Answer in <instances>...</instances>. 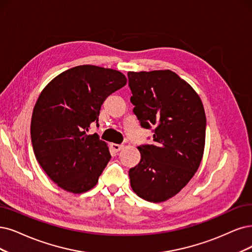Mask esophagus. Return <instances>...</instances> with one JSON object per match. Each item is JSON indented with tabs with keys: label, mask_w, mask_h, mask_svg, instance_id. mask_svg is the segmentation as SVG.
Here are the masks:
<instances>
[{
	"label": "esophagus",
	"mask_w": 252,
	"mask_h": 252,
	"mask_svg": "<svg viewBox=\"0 0 252 252\" xmlns=\"http://www.w3.org/2000/svg\"><path fill=\"white\" fill-rule=\"evenodd\" d=\"M123 147H124L123 144H115V143H112V144H111V148H112V150H113L114 152H119Z\"/></svg>",
	"instance_id": "34e87169"
}]
</instances>
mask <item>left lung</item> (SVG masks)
<instances>
[{
	"mask_svg": "<svg viewBox=\"0 0 252 252\" xmlns=\"http://www.w3.org/2000/svg\"><path fill=\"white\" fill-rule=\"evenodd\" d=\"M134 114L144 128L155 127L154 143L138 146L141 160L129 169L133 191L162 202L178 194L200 165L207 118L195 90L175 72L128 71Z\"/></svg>",
	"mask_w": 252,
	"mask_h": 252,
	"instance_id": "left-lung-1",
	"label": "left lung"
}]
</instances>
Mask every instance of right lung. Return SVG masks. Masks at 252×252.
<instances>
[{
	"mask_svg": "<svg viewBox=\"0 0 252 252\" xmlns=\"http://www.w3.org/2000/svg\"><path fill=\"white\" fill-rule=\"evenodd\" d=\"M126 78L118 70L80 65L61 72L41 91L31 120L33 151L41 168L63 190L74 194L92 189L111 159L98 126L105 99L123 88Z\"/></svg>",
	"mask_w": 252,
	"mask_h": 252,
	"instance_id": "obj_1",
	"label": "right lung"
}]
</instances>
